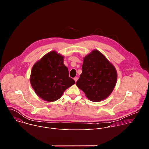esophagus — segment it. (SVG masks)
Returning <instances> with one entry per match:
<instances>
[{
    "instance_id": "obj_1",
    "label": "esophagus",
    "mask_w": 149,
    "mask_h": 149,
    "mask_svg": "<svg viewBox=\"0 0 149 149\" xmlns=\"http://www.w3.org/2000/svg\"><path fill=\"white\" fill-rule=\"evenodd\" d=\"M74 81H75V82H77V81L78 80V77H75V78H74Z\"/></svg>"
}]
</instances>
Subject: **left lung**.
I'll return each mask as SVG.
<instances>
[{"label": "left lung", "instance_id": "left-lung-1", "mask_svg": "<svg viewBox=\"0 0 149 149\" xmlns=\"http://www.w3.org/2000/svg\"><path fill=\"white\" fill-rule=\"evenodd\" d=\"M117 79L114 67L97 50L84 58L82 74L76 82L91 101L98 102L113 91Z\"/></svg>", "mask_w": 149, "mask_h": 149}]
</instances>
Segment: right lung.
<instances>
[{
    "label": "right lung",
    "instance_id": "obj_1",
    "mask_svg": "<svg viewBox=\"0 0 149 149\" xmlns=\"http://www.w3.org/2000/svg\"><path fill=\"white\" fill-rule=\"evenodd\" d=\"M30 82L36 94L49 102L58 100L65 90L75 84L63 64V56L55 51L49 52L35 63Z\"/></svg>",
    "mask_w": 149,
    "mask_h": 149
}]
</instances>
